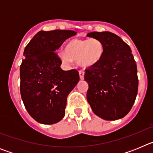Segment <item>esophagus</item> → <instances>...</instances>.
Instances as JSON below:
<instances>
[{"instance_id":"34e87169","label":"esophagus","mask_w":153,"mask_h":153,"mask_svg":"<svg viewBox=\"0 0 153 153\" xmlns=\"http://www.w3.org/2000/svg\"><path fill=\"white\" fill-rule=\"evenodd\" d=\"M84 74L85 72L83 71V70H80L79 71V78H80L81 79H84Z\"/></svg>"}]
</instances>
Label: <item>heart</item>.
<instances>
[{
  "label": "heart",
  "mask_w": 153,
  "mask_h": 153,
  "mask_svg": "<svg viewBox=\"0 0 153 153\" xmlns=\"http://www.w3.org/2000/svg\"><path fill=\"white\" fill-rule=\"evenodd\" d=\"M104 52L103 44L95 38L73 39L67 44L66 51L59 53L64 63L78 60L83 67H90L101 60Z\"/></svg>",
  "instance_id": "b5f03b06"
}]
</instances>
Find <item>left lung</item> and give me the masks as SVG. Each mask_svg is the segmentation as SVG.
<instances>
[{
  "instance_id": "8db88e82",
  "label": "left lung",
  "mask_w": 153,
  "mask_h": 153,
  "mask_svg": "<svg viewBox=\"0 0 153 153\" xmlns=\"http://www.w3.org/2000/svg\"><path fill=\"white\" fill-rule=\"evenodd\" d=\"M87 36L100 40L104 47L101 60L85 70L87 101L93 113L103 120L123 118L134 104L139 84L130 47L108 31L91 32Z\"/></svg>"
}]
</instances>
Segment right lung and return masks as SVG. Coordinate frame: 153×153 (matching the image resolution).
<instances>
[{
    "label": "right lung",
    "mask_w": 153,
    "mask_h": 153,
    "mask_svg": "<svg viewBox=\"0 0 153 153\" xmlns=\"http://www.w3.org/2000/svg\"><path fill=\"white\" fill-rule=\"evenodd\" d=\"M74 30H40L24 51L20 67L21 95L30 117L42 124L56 123L65 116L69 93L79 80L76 70H63L56 53Z\"/></svg>",
    "instance_id": "right-lung-1"
}]
</instances>
